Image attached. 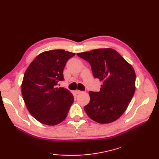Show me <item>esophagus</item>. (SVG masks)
Masks as SVG:
<instances>
[{"label": "esophagus", "mask_w": 159, "mask_h": 159, "mask_svg": "<svg viewBox=\"0 0 159 159\" xmlns=\"http://www.w3.org/2000/svg\"><path fill=\"white\" fill-rule=\"evenodd\" d=\"M81 92H82V91H80V90H78V89L75 91V93L76 94H80V93H81Z\"/></svg>", "instance_id": "34e87169"}]
</instances>
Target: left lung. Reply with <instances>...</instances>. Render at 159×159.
I'll return each mask as SVG.
<instances>
[{
  "label": "left lung",
  "instance_id": "left-lung-1",
  "mask_svg": "<svg viewBox=\"0 0 159 159\" xmlns=\"http://www.w3.org/2000/svg\"><path fill=\"white\" fill-rule=\"evenodd\" d=\"M88 61L93 75L103 84L99 91L89 92V103L84 107L95 122L105 124L119 119L127 109L135 91V72L119 53L101 48L77 54Z\"/></svg>",
  "mask_w": 159,
  "mask_h": 159
}]
</instances>
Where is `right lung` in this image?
I'll list each match as a JSON object with an SVG mask.
<instances>
[{"label": "right lung", "instance_id": "right-lung-1", "mask_svg": "<svg viewBox=\"0 0 159 159\" xmlns=\"http://www.w3.org/2000/svg\"><path fill=\"white\" fill-rule=\"evenodd\" d=\"M75 53L54 50L41 53L28 67L22 83V94L28 111L38 121L56 125L67 117L74 96L64 88L63 70Z\"/></svg>", "mask_w": 159, "mask_h": 159}]
</instances>
